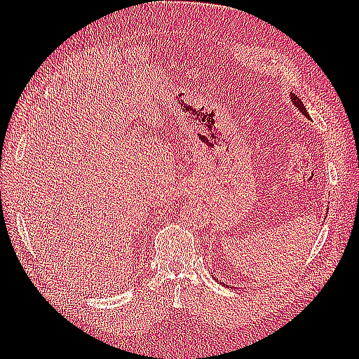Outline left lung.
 I'll return each mask as SVG.
<instances>
[{
  "instance_id": "8db88e82",
  "label": "left lung",
  "mask_w": 359,
  "mask_h": 359,
  "mask_svg": "<svg viewBox=\"0 0 359 359\" xmlns=\"http://www.w3.org/2000/svg\"><path fill=\"white\" fill-rule=\"evenodd\" d=\"M292 102L294 103L296 108L299 109V111L304 114V116H306V117H310V116H309V112H307V109H306V106H304V104H302V102L299 100V97L294 95V94H292Z\"/></svg>"
}]
</instances>
